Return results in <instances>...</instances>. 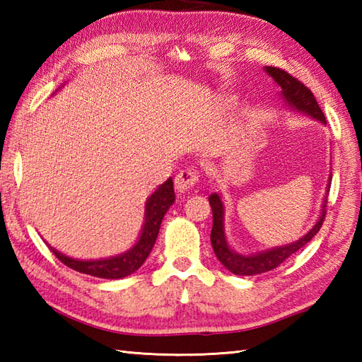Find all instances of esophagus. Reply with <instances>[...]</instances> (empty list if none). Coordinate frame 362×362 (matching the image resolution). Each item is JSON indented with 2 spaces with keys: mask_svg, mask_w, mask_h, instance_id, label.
Returning <instances> with one entry per match:
<instances>
[{
  "mask_svg": "<svg viewBox=\"0 0 362 362\" xmlns=\"http://www.w3.org/2000/svg\"><path fill=\"white\" fill-rule=\"evenodd\" d=\"M199 180V175L194 169H185V171H180L175 175V189L179 193H185L193 188Z\"/></svg>",
  "mask_w": 362,
  "mask_h": 362,
  "instance_id": "1",
  "label": "esophagus"
}]
</instances>
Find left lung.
Returning a JSON list of instances; mask_svg holds the SVG:
<instances>
[{"mask_svg": "<svg viewBox=\"0 0 362 362\" xmlns=\"http://www.w3.org/2000/svg\"><path fill=\"white\" fill-rule=\"evenodd\" d=\"M263 70L267 76H271L274 82L276 83V87L280 88V98L284 105L289 107L292 112L303 113L306 117L316 119L327 126V119L320 110L316 98L311 93V90L306 88L302 82L292 78L286 71L280 70V68L264 66ZM329 179H332V175H329ZM329 179L327 183V193L324 196V201H322L320 214L316 224L310 228V232H306L302 238H298L297 241L291 244L276 245V247L259 250L255 253H240L230 245L226 233V205L224 201H222V194H210L209 201L213 210V228L210 240L214 255L221 261V264L235 275H258L279 267L284 259L292 255V253H296L297 250L302 249L303 245L308 244L314 238V235L320 230L322 222H324L325 218L327 194L329 191V183H332Z\"/></svg>", "mask_w": 362, "mask_h": 362, "instance_id": "obj_1", "label": "left lung"}]
</instances>
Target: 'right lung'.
Returning <instances> with one entry per match:
<instances>
[{"mask_svg": "<svg viewBox=\"0 0 362 362\" xmlns=\"http://www.w3.org/2000/svg\"><path fill=\"white\" fill-rule=\"evenodd\" d=\"M64 86H60L59 90ZM174 201H175V194H174L173 179L169 177L166 182L158 185L156 191L146 199L144 218H143L140 235H138L132 247L119 253V255L98 258V259H81V258L68 257L65 253L54 249L52 245H49L46 241L45 243L52 250L54 255H56L68 267L74 269V271L87 274L91 276H98V279H107V280L124 279V276L136 272L138 269L143 266L146 258L149 257L153 244L157 241L161 221H163L166 211L169 210V206L174 204Z\"/></svg>", "mask_w": 362, "mask_h": 362, "instance_id": "1", "label": "right lung"}]
</instances>
